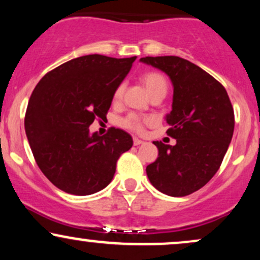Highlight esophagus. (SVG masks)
Masks as SVG:
<instances>
[{
	"mask_svg": "<svg viewBox=\"0 0 260 260\" xmlns=\"http://www.w3.org/2000/svg\"><path fill=\"white\" fill-rule=\"evenodd\" d=\"M133 144L136 145V147H138V145H142V144H144V142H143V140L138 139V138H134V139H133Z\"/></svg>",
	"mask_w": 260,
	"mask_h": 260,
	"instance_id": "esophagus-1",
	"label": "esophagus"
}]
</instances>
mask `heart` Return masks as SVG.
I'll use <instances>...</instances> for the list:
<instances>
[{"label":"heart","mask_w":260,"mask_h":260,"mask_svg":"<svg viewBox=\"0 0 260 260\" xmlns=\"http://www.w3.org/2000/svg\"><path fill=\"white\" fill-rule=\"evenodd\" d=\"M140 82L143 83V85L145 86L149 95H154L156 92L168 91V80L165 77L159 72H155V71H149V72L143 73L140 76ZM124 91V85L120 84L116 88L115 92H113V101H118L122 98ZM150 120L149 118H142L137 115H128L126 118L122 120V126L128 128V129L133 131V132L140 133L144 129V126L149 123Z\"/></svg>","instance_id":"b5f03b06"}]
</instances>
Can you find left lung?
<instances>
[{
	"instance_id": "left-lung-1",
	"label": "left lung",
	"mask_w": 260,
	"mask_h": 260,
	"mask_svg": "<svg viewBox=\"0 0 260 260\" xmlns=\"http://www.w3.org/2000/svg\"><path fill=\"white\" fill-rule=\"evenodd\" d=\"M140 62L165 72L174 85L166 133L176 144L153 142L159 155L147 166L148 178L164 194L188 196L205 186L221 165L234 134V107L221 83L187 59L157 56Z\"/></svg>"
}]
</instances>
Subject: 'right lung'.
I'll return each mask as SVG.
<instances>
[{
    "mask_svg": "<svg viewBox=\"0 0 260 260\" xmlns=\"http://www.w3.org/2000/svg\"><path fill=\"white\" fill-rule=\"evenodd\" d=\"M103 55L73 58L38 83L26 107V138L39 169L66 193L89 196L112 181L116 162L133 139L111 127L90 134L96 118H106L113 92L136 61Z\"/></svg>",
    "mask_w": 260,
    "mask_h": 260,
    "instance_id": "1",
    "label": "right lung"
}]
</instances>
